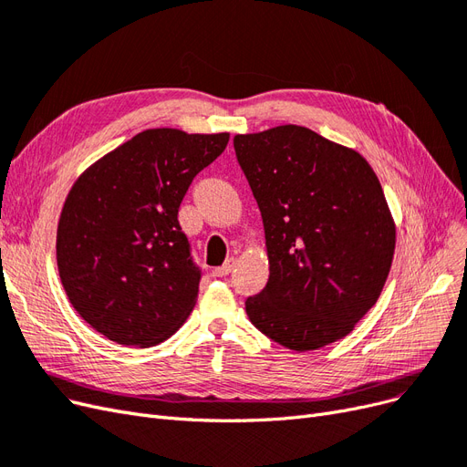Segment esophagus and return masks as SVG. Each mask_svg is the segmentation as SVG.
I'll return each instance as SVG.
<instances>
[{
  "mask_svg": "<svg viewBox=\"0 0 467 467\" xmlns=\"http://www.w3.org/2000/svg\"><path fill=\"white\" fill-rule=\"evenodd\" d=\"M233 267H234V258H229V260L224 262L223 265H219V267H215V269H213V275H215V277H224V275H229V274L233 272Z\"/></svg>",
  "mask_w": 467,
  "mask_h": 467,
  "instance_id": "1",
  "label": "esophagus"
}]
</instances>
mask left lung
<instances>
[{
  "instance_id": "obj_1",
  "label": "left lung",
  "mask_w": 467,
  "mask_h": 467,
  "mask_svg": "<svg viewBox=\"0 0 467 467\" xmlns=\"http://www.w3.org/2000/svg\"><path fill=\"white\" fill-rule=\"evenodd\" d=\"M258 202L269 279L246 298L250 322L293 351L348 336L392 267L396 224L363 155L303 126L234 135Z\"/></svg>"
}]
</instances>
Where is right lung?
<instances>
[{
    "label": "right lung",
    "instance_id": "1",
    "mask_svg": "<svg viewBox=\"0 0 467 467\" xmlns=\"http://www.w3.org/2000/svg\"><path fill=\"white\" fill-rule=\"evenodd\" d=\"M227 143L229 133L145 130L75 180L57 223V272L104 337L149 348L186 322L202 274L178 207Z\"/></svg>",
    "mask_w": 467,
    "mask_h": 467
}]
</instances>
